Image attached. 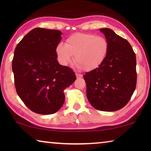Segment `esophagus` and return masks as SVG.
Wrapping results in <instances>:
<instances>
[{
	"instance_id": "esophagus-1",
	"label": "esophagus",
	"mask_w": 151,
	"mask_h": 151,
	"mask_svg": "<svg viewBox=\"0 0 151 151\" xmlns=\"http://www.w3.org/2000/svg\"><path fill=\"white\" fill-rule=\"evenodd\" d=\"M76 78H77L78 79V78H81L82 76H83V75H80V74H77V73H76Z\"/></svg>"
}]
</instances>
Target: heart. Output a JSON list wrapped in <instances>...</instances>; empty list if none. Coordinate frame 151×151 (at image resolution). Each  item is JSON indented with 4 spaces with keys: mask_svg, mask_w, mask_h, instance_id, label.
<instances>
[{
    "mask_svg": "<svg viewBox=\"0 0 151 151\" xmlns=\"http://www.w3.org/2000/svg\"><path fill=\"white\" fill-rule=\"evenodd\" d=\"M109 42L105 38L91 33H75L56 47L57 59L61 65L72 62L78 68L91 72L101 66L109 52Z\"/></svg>",
    "mask_w": 151,
    "mask_h": 151,
    "instance_id": "b5f03b06",
    "label": "heart"
}]
</instances>
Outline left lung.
<instances>
[{
    "mask_svg": "<svg viewBox=\"0 0 151 151\" xmlns=\"http://www.w3.org/2000/svg\"><path fill=\"white\" fill-rule=\"evenodd\" d=\"M100 31L109 42V52L101 66L83 76L86 96L94 109L116 111L126 105L136 88V55L130 43L112 30Z\"/></svg>",
    "mask_w": 151,
    "mask_h": 151,
    "instance_id": "obj_1",
    "label": "left lung"
}]
</instances>
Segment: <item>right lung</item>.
<instances>
[{
	"instance_id": "add662e5",
	"label": "right lung",
	"mask_w": 151,
	"mask_h": 151,
	"mask_svg": "<svg viewBox=\"0 0 151 151\" xmlns=\"http://www.w3.org/2000/svg\"><path fill=\"white\" fill-rule=\"evenodd\" d=\"M58 30L35 28L17 45L12 62L17 93L37 114L57 112L65 100L64 90L76 80L75 73L57 61Z\"/></svg>"
}]
</instances>
